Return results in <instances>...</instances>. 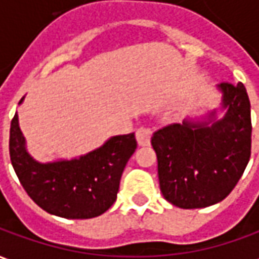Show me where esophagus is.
I'll list each match as a JSON object with an SVG mask.
<instances>
[{"mask_svg": "<svg viewBox=\"0 0 259 259\" xmlns=\"http://www.w3.org/2000/svg\"><path fill=\"white\" fill-rule=\"evenodd\" d=\"M151 135L152 127H150V126H141L140 129H137V132H136L137 143H139L140 146H148L150 141H151Z\"/></svg>", "mask_w": 259, "mask_h": 259, "instance_id": "34e87169", "label": "esophagus"}]
</instances>
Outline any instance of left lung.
Wrapping results in <instances>:
<instances>
[{
	"instance_id": "8db88e82",
	"label": "left lung",
	"mask_w": 259,
	"mask_h": 259,
	"mask_svg": "<svg viewBox=\"0 0 259 259\" xmlns=\"http://www.w3.org/2000/svg\"><path fill=\"white\" fill-rule=\"evenodd\" d=\"M226 113L208 120L168 124L157 130L159 187L165 200L183 208H205L225 200L241 178L251 155L250 100L243 83H221Z\"/></svg>"
}]
</instances>
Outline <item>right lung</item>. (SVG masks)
Instances as JSON below:
<instances>
[{"label": "right lung", "instance_id": "add662e5", "mask_svg": "<svg viewBox=\"0 0 259 259\" xmlns=\"http://www.w3.org/2000/svg\"><path fill=\"white\" fill-rule=\"evenodd\" d=\"M22 101L23 98L19 104ZM136 148L135 133L113 136L80 158L41 163L26 150L18 113L9 130V155L20 185L44 211L66 219H90L111 208L124 166Z\"/></svg>", "mask_w": 259, "mask_h": 259}]
</instances>
